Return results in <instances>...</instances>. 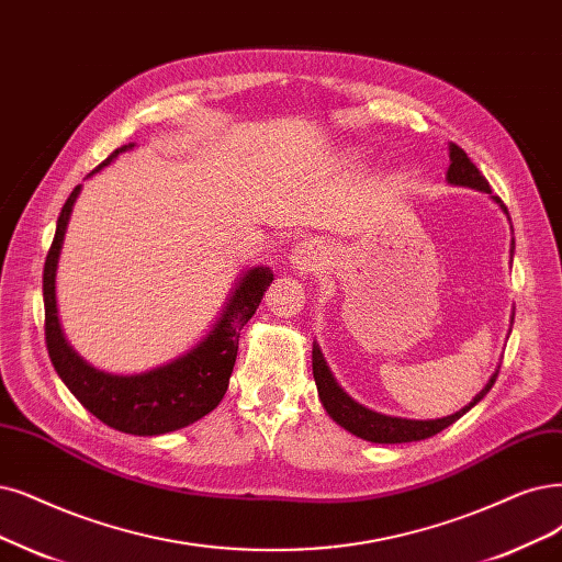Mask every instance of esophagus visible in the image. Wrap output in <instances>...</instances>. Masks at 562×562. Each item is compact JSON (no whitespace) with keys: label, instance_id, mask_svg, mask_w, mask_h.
Returning <instances> with one entry per match:
<instances>
[{"label":"esophagus","instance_id":"34e87169","mask_svg":"<svg viewBox=\"0 0 562 562\" xmlns=\"http://www.w3.org/2000/svg\"><path fill=\"white\" fill-rule=\"evenodd\" d=\"M322 259H324V247L317 240L305 238L294 247L292 268L296 270V273L307 276L322 266Z\"/></svg>","mask_w":562,"mask_h":562}]
</instances>
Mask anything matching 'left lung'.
Here are the masks:
<instances>
[{
  "instance_id": "obj_1",
  "label": "left lung",
  "mask_w": 562,
  "mask_h": 562,
  "mask_svg": "<svg viewBox=\"0 0 562 562\" xmlns=\"http://www.w3.org/2000/svg\"><path fill=\"white\" fill-rule=\"evenodd\" d=\"M449 171H447V180L451 184H461V187H472L476 192H486L491 194V184L488 180L480 173V169L470 161V157L465 155L463 148L459 145L451 143L449 145ZM497 205L503 207L505 215L507 213V205L497 199L491 196ZM512 252H514V240H512ZM497 368L493 372V378L488 380V384L476 393L472 398V403H468L463 409H459L456 414H449V417L442 419H428V422H414V419H401V417H386V414L380 412H372L363 405H359L357 401H351L347 393L340 389V384L336 382L334 372L328 370L324 355L317 342H313V375L317 382V391H319V398L324 409L328 412V417L334 419L336 424H340L345 430H349L351 435H357L361 440L368 442H378V445H401V442H417V440H426L432 438V435H438L440 430H445L447 426H451L453 422H459L468 409H472L476 403H480L486 393L491 391V386L497 380Z\"/></svg>"
}]
</instances>
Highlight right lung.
Returning a JSON list of instances; mask_svg holds the SVG:
<instances>
[{"label": "right lung", "mask_w": 562, "mask_h": 562, "mask_svg": "<svg viewBox=\"0 0 562 562\" xmlns=\"http://www.w3.org/2000/svg\"><path fill=\"white\" fill-rule=\"evenodd\" d=\"M132 148L134 143L113 150L90 176ZM78 194L80 184L74 187L71 196L61 207L44 266L46 347L57 375L82 407L92 412L99 422L122 432L164 435L199 422L224 398L238 355L240 328L257 313L263 292L273 282V270L263 266L249 268L228 296L211 334L171 363L140 372V375H111V372L97 370L76 355L61 334L55 301L57 259Z\"/></svg>", "instance_id": "right-lung-1"}]
</instances>
